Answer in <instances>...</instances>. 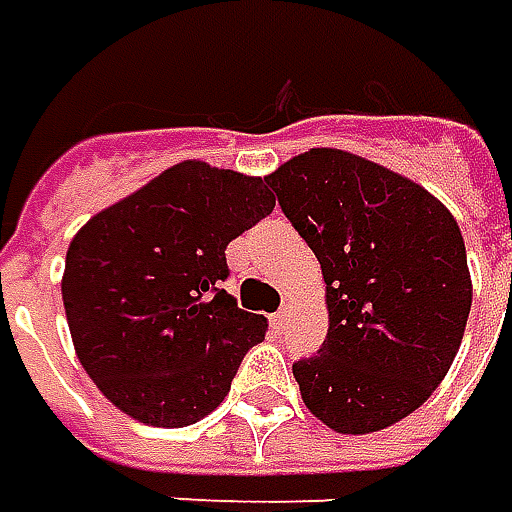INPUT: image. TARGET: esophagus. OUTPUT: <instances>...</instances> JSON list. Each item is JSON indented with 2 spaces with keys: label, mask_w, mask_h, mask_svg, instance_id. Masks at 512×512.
<instances>
[{
  "label": "esophagus",
  "mask_w": 512,
  "mask_h": 512,
  "mask_svg": "<svg viewBox=\"0 0 512 512\" xmlns=\"http://www.w3.org/2000/svg\"><path fill=\"white\" fill-rule=\"evenodd\" d=\"M270 321H273V327H276V329H284V321H287V310L276 312V315H273Z\"/></svg>",
  "instance_id": "obj_1"
}]
</instances>
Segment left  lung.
I'll return each instance as SVG.
<instances>
[{
  "instance_id": "left-lung-1",
  "label": "left lung",
  "mask_w": 512,
  "mask_h": 512,
  "mask_svg": "<svg viewBox=\"0 0 512 512\" xmlns=\"http://www.w3.org/2000/svg\"><path fill=\"white\" fill-rule=\"evenodd\" d=\"M264 180L327 284V341L293 366L304 406L338 434L400 423L465 335L473 284L456 219L423 185L341 149H310Z\"/></svg>"
}]
</instances>
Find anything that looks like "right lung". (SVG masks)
Returning <instances> with one entry per match:
<instances>
[{
    "label": "right lung",
    "instance_id": "obj_1",
    "mask_svg": "<svg viewBox=\"0 0 512 512\" xmlns=\"http://www.w3.org/2000/svg\"><path fill=\"white\" fill-rule=\"evenodd\" d=\"M262 177L183 160L72 236L61 298L84 372L154 428L211 414L267 318L222 290L225 248L273 211Z\"/></svg>",
    "mask_w": 512,
    "mask_h": 512
}]
</instances>
